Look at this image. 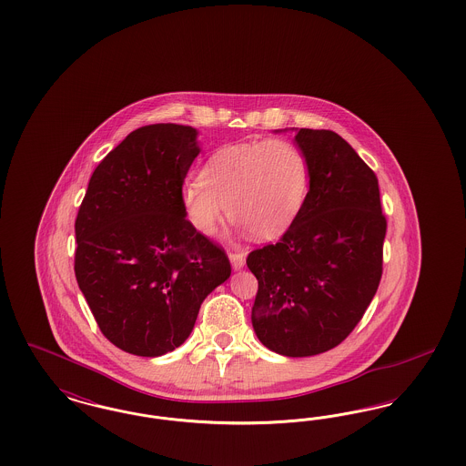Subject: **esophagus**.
<instances>
[{"mask_svg": "<svg viewBox=\"0 0 466 466\" xmlns=\"http://www.w3.org/2000/svg\"><path fill=\"white\" fill-rule=\"evenodd\" d=\"M228 258H230V264H232L234 270L243 268L244 264H246V258H244L243 253H230Z\"/></svg>", "mask_w": 466, "mask_h": 466, "instance_id": "34e87169", "label": "esophagus"}]
</instances>
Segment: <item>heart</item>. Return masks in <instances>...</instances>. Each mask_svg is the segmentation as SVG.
<instances>
[{
    "label": "heart",
    "mask_w": 466,
    "mask_h": 466,
    "mask_svg": "<svg viewBox=\"0 0 466 466\" xmlns=\"http://www.w3.org/2000/svg\"><path fill=\"white\" fill-rule=\"evenodd\" d=\"M309 160L289 139L225 145L206 160L200 179L181 187L187 220L213 236L225 213L257 239H276L300 215L309 192Z\"/></svg>",
    "instance_id": "heart-1"
}]
</instances>
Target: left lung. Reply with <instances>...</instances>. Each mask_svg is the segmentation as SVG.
Masks as SVG:
<instances>
[{"label":"left lung","instance_id":"obj_1","mask_svg":"<svg viewBox=\"0 0 466 466\" xmlns=\"http://www.w3.org/2000/svg\"><path fill=\"white\" fill-rule=\"evenodd\" d=\"M291 131L309 160L306 204L279 243L251 251L246 264L258 279L251 309L258 340L302 358L339 346L372 302L386 218L374 171L346 139L325 129Z\"/></svg>","mask_w":466,"mask_h":466}]
</instances>
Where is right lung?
Listing matches in <instances>:
<instances>
[{"label": "right lung", "mask_w": 466, "mask_h": 466, "mask_svg": "<svg viewBox=\"0 0 466 466\" xmlns=\"http://www.w3.org/2000/svg\"><path fill=\"white\" fill-rule=\"evenodd\" d=\"M198 134L177 124L136 129L94 169L78 209V287L103 335L131 355L177 350L202 300L230 278L225 251L181 206Z\"/></svg>", "instance_id": "right-lung-1"}]
</instances>
